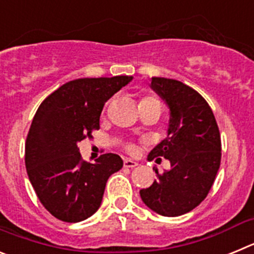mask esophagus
Instances as JSON below:
<instances>
[{"mask_svg": "<svg viewBox=\"0 0 254 254\" xmlns=\"http://www.w3.org/2000/svg\"><path fill=\"white\" fill-rule=\"evenodd\" d=\"M123 165H125V168H134V167H137L138 164L136 163V161L131 160V159H125Z\"/></svg>", "mask_w": 254, "mask_h": 254, "instance_id": "34e87169", "label": "esophagus"}]
</instances>
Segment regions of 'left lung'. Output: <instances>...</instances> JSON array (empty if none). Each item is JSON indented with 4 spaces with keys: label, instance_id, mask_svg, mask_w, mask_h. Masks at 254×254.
Masks as SVG:
<instances>
[{
    "label": "left lung",
    "instance_id": "obj_1",
    "mask_svg": "<svg viewBox=\"0 0 254 254\" xmlns=\"http://www.w3.org/2000/svg\"><path fill=\"white\" fill-rule=\"evenodd\" d=\"M150 87L169 109L167 137L150 151L170 169L140 190L143 203L163 216L185 215L202 202L212 187L221 160V140L215 116L202 96L183 82L151 77Z\"/></svg>",
    "mask_w": 254,
    "mask_h": 254
}]
</instances>
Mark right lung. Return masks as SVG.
I'll use <instances>...</instances> for the list:
<instances>
[{
	"label": "right lung",
	"mask_w": 254,
	"mask_h": 254,
	"mask_svg": "<svg viewBox=\"0 0 254 254\" xmlns=\"http://www.w3.org/2000/svg\"><path fill=\"white\" fill-rule=\"evenodd\" d=\"M132 78H76L38 108L26 138V172L40 202L58 220L78 223L95 214L108 178L123 167L117 154L82 161L77 143L100 128L104 104Z\"/></svg>",
	"instance_id": "1"
}]
</instances>
